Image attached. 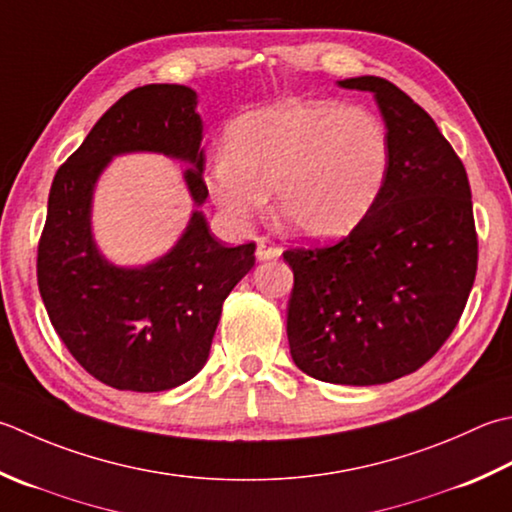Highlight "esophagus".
<instances>
[{"label": "esophagus", "instance_id": "obj_1", "mask_svg": "<svg viewBox=\"0 0 512 512\" xmlns=\"http://www.w3.org/2000/svg\"><path fill=\"white\" fill-rule=\"evenodd\" d=\"M279 255H282V246L275 244L273 239H268V237L257 239V257L259 259H275Z\"/></svg>", "mask_w": 512, "mask_h": 512}]
</instances>
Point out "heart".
Returning a JSON list of instances; mask_svg holds the SVG:
<instances>
[{
  "mask_svg": "<svg viewBox=\"0 0 512 512\" xmlns=\"http://www.w3.org/2000/svg\"><path fill=\"white\" fill-rule=\"evenodd\" d=\"M390 168L388 133L366 110L288 99L239 117L226 153L208 168V190L237 222L264 208L275 188L277 213L306 237L355 228L382 195Z\"/></svg>",
  "mask_w": 512,
  "mask_h": 512,
  "instance_id": "heart-1",
  "label": "heart"
}]
</instances>
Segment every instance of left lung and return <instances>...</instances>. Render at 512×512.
Returning <instances> with one entry per match:
<instances>
[{
	"mask_svg": "<svg viewBox=\"0 0 512 512\" xmlns=\"http://www.w3.org/2000/svg\"><path fill=\"white\" fill-rule=\"evenodd\" d=\"M339 86L375 95L390 168L344 239L284 250L295 275L286 333L306 375L373 386L415 373L453 333L477 275V230L466 168L433 117L382 77Z\"/></svg>",
	"mask_w": 512,
	"mask_h": 512,
	"instance_id": "obj_1",
	"label": "left lung"
}]
</instances>
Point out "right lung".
<instances>
[{
	"label": "right lung",
	"instance_id": "1",
	"mask_svg": "<svg viewBox=\"0 0 512 512\" xmlns=\"http://www.w3.org/2000/svg\"><path fill=\"white\" fill-rule=\"evenodd\" d=\"M197 95L179 84L126 93L59 166L37 246V286L55 333L97 382L159 393L195 377L208 359L224 299L255 264V242L226 248L193 213L184 237L146 268H115L90 235V195L113 155L153 150L186 159L197 204L204 182Z\"/></svg>",
	"mask_w": 512,
	"mask_h": 512
}]
</instances>
